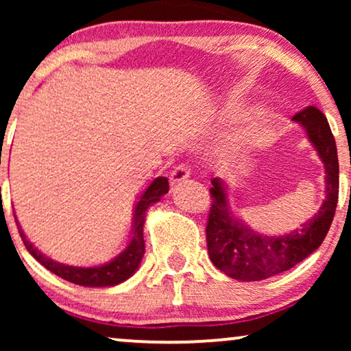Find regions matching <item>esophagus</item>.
<instances>
[{
	"instance_id": "obj_1",
	"label": "esophagus",
	"mask_w": 351,
	"mask_h": 351,
	"mask_svg": "<svg viewBox=\"0 0 351 351\" xmlns=\"http://www.w3.org/2000/svg\"><path fill=\"white\" fill-rule=\"evenodd\" d=\"M189 177H190V171L186 169L185 166H177L176 169L171 172V185L172 186L180 185L182 182L189 179Z\"/></svg>"
}]
</instances>
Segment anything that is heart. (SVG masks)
Listing matches in <instances>:
<instances>
[{
  "label": "heart",
  "instance_id": "1",
  "mask_svg": "<svg viewBox=\"0 0 351 351\" xmlns=\"http://www.w3.org/2000/svg\"><path fill=\"white\" fill-rule=\"evenodd\" d=\"M261 141H262V137L258 136V134H251V136L247 137V142L252 143V145H257V143H261Z\"/></svg>",
  "mask_w": 351,
  "mask_h": 351
}]
</instances>
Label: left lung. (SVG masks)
Here are the masks:
<instances>
[{
    "label": "left lung",
    "mask_w": 351,
    "mask_h": 351,
    "mask_svg": "<svg viewBox=\"0 0 351 351\" xmlns=\"http://www.w3.org/2000/svg\"><path fill=\"white\" fill-rule=\"evenodd\" d=\"M292 119L300 124L323 162L326 198L318 213L300 228L268 237L254 232L233 213L227 182L214 177L206 227L208 254L210 262L233 280L261 281L289 270L321 246L332 223L339 199V158L329 123L315 107H306Z\"/></svg>",
    "instance_id": "obj_1"
}]
</instances>
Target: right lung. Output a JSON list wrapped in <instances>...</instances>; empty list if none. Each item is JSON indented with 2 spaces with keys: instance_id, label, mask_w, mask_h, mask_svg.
I'll return each mask as SVG.
<instances>
[{
  "instance_id": "1",
  "label": "right lung",
  "mask_w": 351,
  "mask_h": 351,
  "mask_svg": "<svg viewBox=\"0 0 351 351\" xmlns=\"http://www.w3.org/2000/svg\"><path fill=\"white\" fill-rule=\"evenodd\" d=\"M167 191H169V184H167L166 177H156V179H153L150 182V185L142 191L141 196H138L136 208H134L132 227L131 234H129L128 246L124 247V251L119 252L118 256H114L112 261L94 267H73L52 261L51 257H47L46 254L38 251V247L33 246V243H30V239H28L27 234L23 233L16 214H14V217H16L19 233H21V238L23 244H25L27 251L30 252L43 267L54 273V275L64 278V280L73 282V285L86 287L117 286L119 282L129 280V278L137 271L138 265H141L143 254H145L143 223H145L147 210L150 209V206L158 203V201H161V198L167 193Z\"/></svg>"
}]
</instances>
